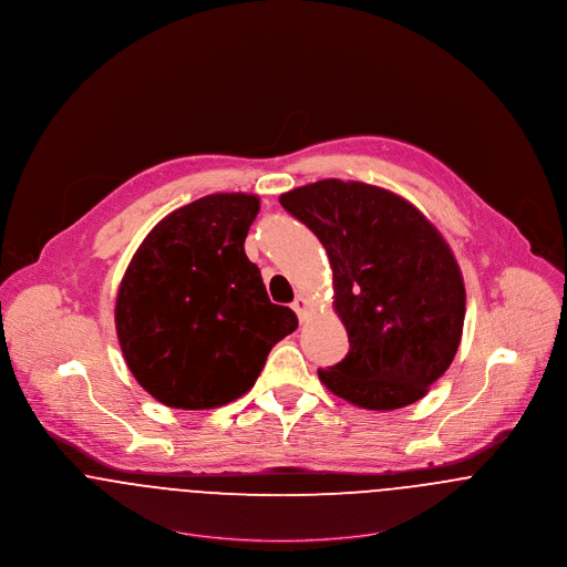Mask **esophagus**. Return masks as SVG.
Returning a JSON list of instances; mask_svg holds the SVG:
<instances>
[{
    "instance_id": "34e87169",
    "label": "esophagus",
    "mask_w": 567,
    "mask_h": 567,
    "mask_svg": "<svg viewBox=\"0 0 567 567\" xmlns=\"http://www.w3.org/2000/svg\"><path fill=\"white\" fill-rule=\"evenodd\" d=\"M291 308L298 312V317H300V321H303V317L308 315V308H310V303L306 298H296V301L291 303Z\"/></svg>"
}]
</instances>
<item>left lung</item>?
Returning <instances> with one entry per match:
<instances>
[{"label":"left lung","mask_w":567,"mask_h":567,"mask_svg":"<svg viewBox=\"0 0 567 567\" xmlns=\"http://www.w3.org/2000/svg\"><path fill=\"white\" fill-rule=\"evenodd\" d=\"M319 237L333 274V310L349 333L323 385L372 411L426 396L450 368L465 323V282L447 241L409 200L362 182L321 179L280 195Z\"/></svg>","instance_id":"8db88e82"}]
</instances>
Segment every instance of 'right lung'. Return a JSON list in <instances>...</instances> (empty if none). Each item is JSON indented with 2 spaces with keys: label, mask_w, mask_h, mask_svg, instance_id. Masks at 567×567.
I'll use <instances>...</instances> for the list:
<instances>
[{
  "label": "right lung",
  "mask_w": 567,
  "mask_h": 567,
  "mask_svg": "<svg viewBox=\"0 0 567 567\" xmlns=\"http://www.w3.org/2000/svg\"><path fill=\"white\" fill-rule=\"evenodd\" d=\"M257 214V195L193 200L147 234L122 278L115 328L124 360L167 406L197 411L244 396L271 347L298 328L244 252Z\"/></svg>",
  "instance_id": "obj_1"
}]
</instances>
